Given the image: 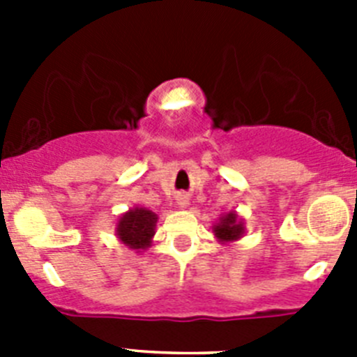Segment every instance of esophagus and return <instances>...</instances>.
I'll use <instances>...</instances> for the list:
<instances>
[{
	"instance_id": "1",
	"label": "esophagus",
	"mask_w": 357,
	"mask_h": 357,
	"mask_svg": "<svg viewBox=\"0 0 357 357\" xmlns=\"http://www.w3.org/2000/svg\"><path fill=\"white\" fill-rule=\"evenodd\" d=\"M176 204H178V206H181V207H185V206H188V197H184V195H181V197H178V202H176Z\"/></svg>"
}]
</instances>
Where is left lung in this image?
Returning <instances> with one entry per match:
<instances>
[{"mask_svg":"<svg viewBox=\"0 0 357 357\" xmlns=\"http://www.w3.org/2000/svg\"><path fill=\"white\" fill-rule=\"evenodd\" d=\"M213 229L216 239L220 243H223V245L238 241V239L245 234V225H243V222L239 220V216L234 211L223 214V216L220 218V222H218Z\"/></svg>","mask_w":357,"mask_h":357,"instance_id":"obj_1","label":"left lung"}]
</instances>
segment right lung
Listing matches in <instances>:
<instances>
[{
    "instance_id": "add662e5",
    "label": "right lung",
    "mask_w": 357,
    "mask_h": 357,
    "mask_svg": "<svg viewBox=\"0 0 357 357\" xmlns=\"http://www.w3.org/2000/svg\"><path fill=\"white\" fill-rule=\"evenodd\" d=\"M157 214L144 207H134L119 218L116 225V236L123 245L132 250H146L151 245V238L155 234Z\"/></svg>"
}]
</instances>
